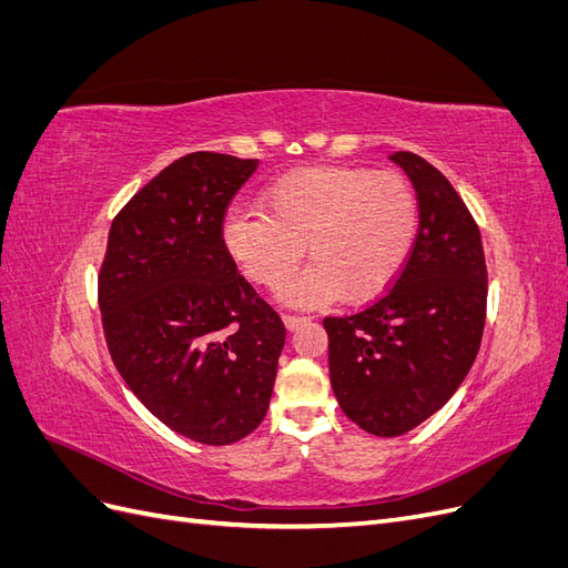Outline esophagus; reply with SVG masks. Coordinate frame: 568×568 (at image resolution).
<instances>
[{
  "instance_id": "esophagus-1",
  "label": "esophagus",
  "mask_w": 568,
  "mask_h": 568,
  "mask_svg": "<svg viewBox=\"0 0 568 568\" xmlns=\"http://www.w3.org/2000/svg\"><path fill=\"white\" fill-rule=\"evenodd\" d=\"M305 322H311V317H303V315H284V324H286V329H291V332H294V329H298V326L301 324H305Z\"/></svg>"
}]
</instances>
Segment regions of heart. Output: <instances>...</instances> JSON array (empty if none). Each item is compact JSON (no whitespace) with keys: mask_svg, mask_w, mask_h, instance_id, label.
Returning a JSON list of instances; mask_svg holds the SVG:
<instances>
[{"mask_svg":"<svg viewBox=\"0 0 568 568\" xmlns=\"http://www.w3.org/2000/svg\"><path fill=\"white\" fill-rule=\"evenodd\" d=\"M261 205L230 211L222 239L236 265L263 286L288 280L307 251L313 265L282 288L288 303L379 296L405 267L419 232L417 194L395 170H294L263 189Z\"/></svg>","mask_w":568,"mask_h":568,"instance_id":"obj_1","label":"heart"}]
</instances>
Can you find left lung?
I'll return each instance as SVG.
<instances>
[{
	"label": "left lung",
	"mask_w": 568,
	"mask_h": 568,
	"mask_svg": "<svg viewBox=\"0 0 568 568\" xmlns=\"http://www.w3.org/2000/svg\"><path fill=\"white\" fill-rule=\"evenodd\" d=\"M419 201L415 246L386 294L365 311L324 317L341 409L374 436H403L453 398L486 324L488 272L480 232L440 170L395 151Z\"/></svg>",
	"instance_id": "8db88e82"
}]
</instances>
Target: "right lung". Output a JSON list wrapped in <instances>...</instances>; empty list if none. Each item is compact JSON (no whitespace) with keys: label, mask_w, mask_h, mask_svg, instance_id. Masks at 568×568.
I'll return each mask as SVG.
<instances>
[{"label":"right lung","mask_w":568,"mask_h":568,"mask_svg":"<svg viewBox=\"0 0 568 568\" xmlns=\"http://www.w3.org/2000/svg\"><path fill=\"white\" fill-rule=\"evenodd\" d=\"M255 168L213 151L173 161L115 215L99 270L120 376L151 415L205 445L242 440L263 422L286 338L222 239Z\"/></svg>","instance_id":"right-lung-1"}]
</instances>
